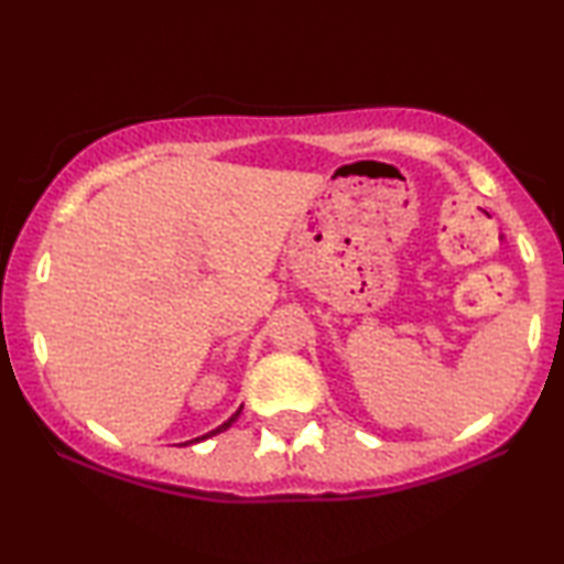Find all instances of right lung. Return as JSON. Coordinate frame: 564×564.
I'll return each instance as SVG.
<instances>
[{"label":"right lung","instance_id":"right-lung-1","mask_svg":"<svg viewBox=\"0 0 564 564\" xmlns=\"http://www.w3.org/2000/svg\"><path fill=\"white\" fill-rule=\"evenodd\" d=\"M241 411H243V405H241V408H238V411H236L234 415H230V419H228L226 423H220V426H218V429L207 431V434H203V436H197V438H189V442H184V444H197V442H205V438H210V436H215V434H220V431H226V429H230V426H234V423H236V419H238V415H241Z\"/></svg>","mask_w":564,"mask_h":564}]
</instances>
